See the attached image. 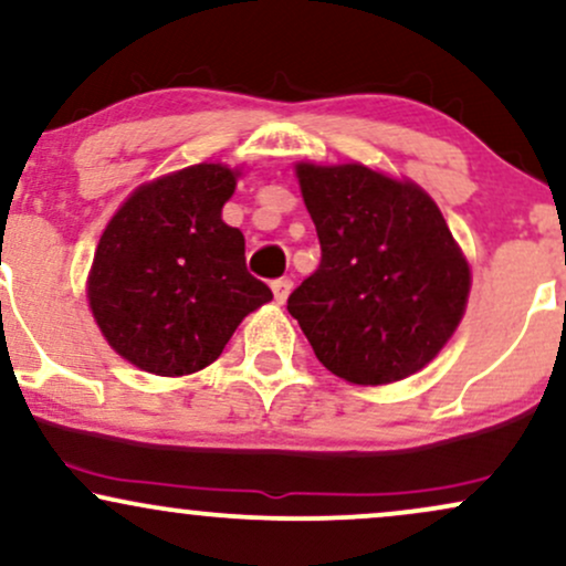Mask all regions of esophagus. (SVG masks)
<instances>
[{"label": "esophagus", "instance_id": "34e87169", "mask_svg": "<svg viewBox=\"0 0 566 566\" xmlns=\"http://www.w3.org/2000/svg\"><path fill=\"white\" fill-rule=\"evenodd\" d=\"M271 290H274L276 303H284L290 297V292H292V279H287V276L274 279V282H271Z\"/></svg>", "mask_w": 566, "mask_h": 566}]
</instances>
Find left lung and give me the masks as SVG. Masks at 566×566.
<instances>
[{"instance_id": "left-lung-1", "label": "left lung", "mask_w": 566, "mask_h": 566, "mask_svg": "<svg viewBox=\"0 0 566 566\" xmlns=\"http://www.w3.org/2000/svg\"><path fill=\"white\" fill-rule=\"evenodd\" d=\"M322 263L287 311L316 359L356 386L423 369L463 319L471 269L420 186L365 165L295 167Z\"/></svg>"}]
</instances>
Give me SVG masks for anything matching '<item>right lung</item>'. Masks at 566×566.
<instances>
[{"mask_svg": "<svg viewBox=\"0 0 566 566\" xmlns=\"http://www.w3.org/2000/svg\"><path fill=\"white\" fill-rule=\"evenodd\" d=\"M237 170L193 165L140 186L97 242L90 308L116 354L146 373L191 375L223 354L271 290L247 271L244 237L220 212Z\"/></svg>", "mask_w": 566, "mask_h": 566, "instance_id": "1", "label": "right lung"}]
</instances>
